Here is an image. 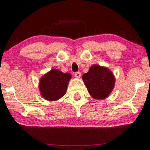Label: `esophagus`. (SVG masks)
Listing matches in <instances>:
<instances>
[{"label": "esophagus", "mask_w": 150, "mask_h": 150, "mask_svg": "<svg viewBox=\"0 0 150 150\" xmlns=\"http://www.w3.org/2000/svg\"><path fill=\"white\" fill-rule=\"evenodd\" d=\"M74 76L76 78V79H80L81 76V73L79 72V71H78V72H76L75 74H74Z\"/></svg>", "instance_id": "1"}]
</instances>
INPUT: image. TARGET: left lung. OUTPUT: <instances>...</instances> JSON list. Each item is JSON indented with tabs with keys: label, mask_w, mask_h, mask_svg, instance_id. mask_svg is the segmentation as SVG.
<instances>
[{
	"label": "left lung",
	"mask_w": 150,
	"mask_h": 150,
	"mask_svg": "<svg viewBox=\"0 0 150 150\" xmlns=\"http://www.w3.org/2000/svg\"><path fill=\"white\" fill-rule=\"evenodd\" d=\"M82 78L90 96L96 100L107 98L115 83L113 73L107 67L99 65H91L89 71L84 74Z\"/></svg>",
	"instance_id": "obj_1"
}]
</instances>
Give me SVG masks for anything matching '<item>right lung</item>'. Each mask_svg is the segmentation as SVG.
Listing matches in <instances>:
<instances>
[{"label": "right lung", "mask_w": 150, "mask_h": 150, "mask_svg": "<svg viewBox=\"0 0 150 150\" xmlns=\"http://www.w3.org/2000/svg\"><path fill=\"white\" fill-rule=\"evenodd\" d=\"M71 75L52 69L43 75L39 82V89L43 98L48 101H57L66 93Z\"/></svg>", "instance_id": "right-lung-1"}]
</instances>
